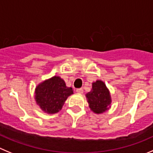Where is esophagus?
I'll return each instance as SVG.
<instances>
[{"mask_svg": "<svg viewBox=\"0 0 153 153\" xmlns=\"http://www.w3.org/2000/svg\"><path fill=\"white\" fill-rule=\"evenodd\" d=\"M76 92H77V93H79V94H82V93L83 92V89H82V88H77V89L76 90Z\"/></svg>", "mask_w": 153, "mask_h": 153, "instance_id": "34e87169", "label": "esophagus"}]
</instances>
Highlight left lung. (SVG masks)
Segmentation results:
<instances>
[{"label":"left lung","instance_id":"left-lung-1","mask_svg":"<svg viewBox=\"0 0 153 153\" xmlns=\"http://www.w3.org/2000/svg\"><path fill=\"white\" fill-rule=\"evenodd\" d=\"M88 107L96 114H101L109 110L111 104V96L105 83L101 80L92 82L91 90L85 94Z\"/></svg>","mask_w":153,"mask_h":153}]
</instances>
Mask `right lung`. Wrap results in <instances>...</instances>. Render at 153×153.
I'll return each mask as SVG.
<instances>
[{"label": "right lung", "mask_w": 153, "mask_h": 153, "mask_svg": "<svg viewBox=\"0 0 153 153\" xmlns=\"http://www.w3.org/2000/svg\"><path fill=\"white\" fill-rule=\"evenodd\" d=\"M72 94V88L66 86L60 76H55L37 85L35 88V101L43 111L54 114L62 110L67 98Z\"/></svg>", "instance_id": "add662e5"}]
</instances>
